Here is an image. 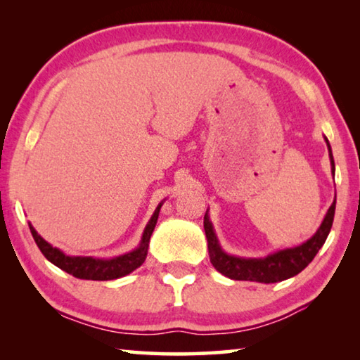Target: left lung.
Returning a JSON list of instances; mask_svg holds the SVG:
<instances>
[{"instance_id":"left-lung-1","label":"left lung","mask_w":360,"mask_h":360,"mask_svg":"<svg viewBox=\"0 0 360 360\" xmlns=\"http://www.w3.org/2000/svg\"><path fill=\"white\" fill-rule=\"evenodd\" d=\"M326 143L328 148V157H330L332 163V173H335L333 155L327 138ZM335 203H337V198H335V202L332 203L330 208H328L318 231H316L308 241L302 243L300 246L281 249V251L273 252L270 255H266V257L259 259L238 257V255H230L225 252L221 245H219L214 229H212V224L208 217V211H206L203 225L206 238H208V251L212 266H214L219 273H222L224 276L235 279V281H257L270 284L284 281V279H289L298 275V273L304 270L309 262L314 259V255L318 254L322 245L326 243L328 233H330L335 216Z\"/></svg>"}]
</instances>
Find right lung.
Returning a JSON list of instances; mask_svg holds the SVG:
<instances>
[{"mask_svg": "<svg viewBox=\"0 0 360 360\" xmlns=\"http://www.w3.org/2000/svg\"><path fill=\"white\" fill-rule=\"evenodd\" d=\"M163 202L157 206V210L152 214L150 221L146 225L143 231V238L139 246L135 251L127 252L124 255H119V257L114 259H94V257H81V255H66L60 249L53 248L52 245L38 235V231L33 229L32 224L30 225V231H32L33 238L38 245L39 251L44 254V257L52 262L53 265L62 268L63 271L70 273L75 278L79 279H92V281H109V279H117L125 275H129L133 270H136L138 266L143 265L146 260V255H148V248H149V240L152 231L155 229L158 212H160Z\"/></svg>", "mask_w": 360, "mask_h": 360, "instance_id": "right-lung-1", "label": "right lung"}]
</instances>
